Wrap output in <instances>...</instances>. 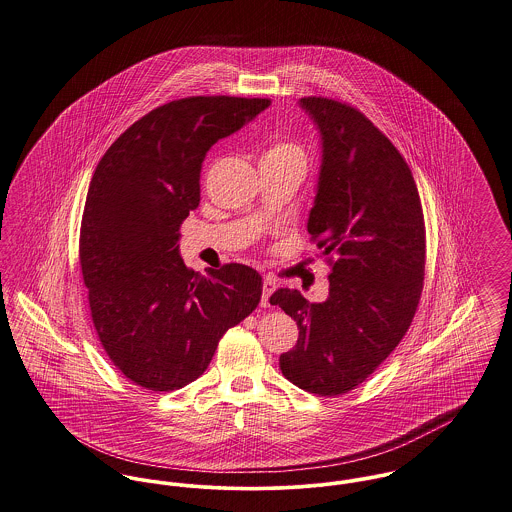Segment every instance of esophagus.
<instances>
[{"instance_id": "34e87169", "label": "esophagus", "mask_w": 512, "mask_h": 512, "mask_svg": "<svg viewBox=\"0 0 512 512\" xmlns=\"http://www.w3.org/2000/svg\"><path fill=\"white\" fill-rule=\"evenodd\" d=\"M276 282L273 278H265L263 280V298H261V306L263 308H269L271 304H269V298H271V294L275 292Z\"/></svg>"}]
</instances>
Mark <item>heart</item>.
Returning a JSON list of instances; mask_svg holds the SVG:
<instances>
[{"instance_id": "1", "label": "heart", "mask_w": 512, "mask_h": 512, "mask_svg": "<svg viewBox=\"0 0 512 512\" xmlns=\"http://www.w3.org/2000/svg\"><path fill=\"white\" fill-rule=\"evenodd\" d=\"M261 159L296 167L300 173H304V169L308 165L306 150L298 142H292V140H276L263 152Z\"/></svg>"}]
</instances>
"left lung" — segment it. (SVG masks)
Masks as SVG:
<instances>
[{
    "label": "left lung",
    "mask_w": 512,
    "mask_h": 512,
    "mask_svg": "<svg viewBox=\"0 0 512 512\" xmlns=\"http://www.w3.org/2000/svg\"><path fill=\"white\" fill-rule=\"evenodd\" d=\"M321 136V169L308 232L329 259V296L312 304L280 288L271 304L300 335L280 354L286 380L315 395L362 384L399 345L425 278V220L409 165L351 105L304 97Z\"/></svg>",
    "instance_id": "1"
}]
</instances>
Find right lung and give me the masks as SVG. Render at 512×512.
Listing matches in <instances>:
<instances>
[{
	"label": "right lung",
	"instance_id": "right-lung-1",
	"mask_svg": "<svg viewBox=\"0 0 512 512\" xmlns=\"http://www.w3.org/2000/svg\"><path fill=\"white\" fill-rule=\"evenodd\" d=\"M269 105L228 95L165 103L126 128L93 173L79 232L91 319L111 362L144 390L195 382L261 300V275L247 265L187 269L179 228L200 202L206 152Z\"/></svg>",
	"mask_w": 512,
	"mask_h": 512
}]
</instances>
